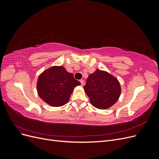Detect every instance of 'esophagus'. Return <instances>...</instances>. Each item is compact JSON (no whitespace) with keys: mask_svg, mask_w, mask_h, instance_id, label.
<instances>
[{"mask_svg":"<svg viewBox=\"0 0 159 159\" xmlns=\"http://www.w3.org/2000/svg\"><path fill=\"white\" fill-rule=\"evenodd\" d=\"M80 83H81V85L84 86V84H85V81H84V80H80Z\"/></svg>","mask_w":159,"mask_h":159,"instance_id":"esophagus-1","label":"esophagus"}]
</instances>
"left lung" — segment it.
Wrapping results in <instances>:
<instances>
[{
	"instance_id": "obj_1",
	"label": "left lung",
	"mask_w": 159,
	"mask_h": 159,
	"mask_svg": "<svg viewBox=\"0 0 159 159\" xmlns=\"http://www.w3.org/2000/svg\"><path fill=\"white\" fill-rule=\"evenodd\" d=\"M84 88L93 106L100 109L112 106L121 93L118 80L107 72L99 70L89 75Z\"/></svg>"
}]
</instances>
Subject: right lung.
Segmentation results:
<instances>
[{"label": "right lung", "instance_id": "right-lung-1", "mask_svg": "<svg viewBox=\"0 0 159 159\" xmlns=\"http://www.w3.org/2000/svg\"><path fill=\"white\" fill-rule=\"evenodd\" d=\"M81 84L62 66H54L39 76L37 90L40 98L51 106L60 107L70 99L75 87Z\"/></svg>", "mask_w": 159, "mask_h": 159}]
</instances>
